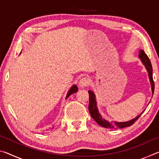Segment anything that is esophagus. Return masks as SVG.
<instances>
[{"instance_id":"1","label":"esophagus","mask_w":159,"mask_h":159,"mask_svg":"<svg viewBox=\"0 0 159 159\" xmlns=\"http://www.w3.org/2000/svg\"><path fill=\"white\" fill-rule=\"evenodd\" d=\"M90 79H88L87 77H84L83 78L80 80L79 81V87L80 88H85V87H87L90 85Z\"/></svg>"}]
</instances>
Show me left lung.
I'll use <instances>...</instances> for the list:
<instances>
[{"label": "left lung", "mask_w": 159, "mask_h": 159, "mask_svg": "<svg viewBox=\"0 0 159 159\" xmlns=\"http://www.w3.org/2000/svg\"><path fill=\"white\" fill-rule=\"evenodd\" d=\"M139 57L142 60V63L144 64L145 67L148 71V74H149V80L151 85H152V93L154 94V81L153 80V75H152V63H151V61L149 58L148 57L147 54L145 53L143 50H140V53L139 55ZM88 93H89V106H88V109H89L90 114L91 116L93 118L95 121L98 123L99 125L102 126V127L107 128H123L125 127H128V126H130L133 124V123L136 121L138 118L140 117L142 115V111L140 114L138 115V116H136L133 119H132L129 121L127 122H116V121H107V120L104 119V118L102 116L101 114L99 113L98 109L97 107V104H96V99H95V95L93 91L88 90Z\"/></svg>", "instance_id": "obj_1"}]
</instances>
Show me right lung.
<instances>
[{
  "label": "right lung",
  "mask_w": 159,
  "mask_h": 159,
  "mask_svg": "<svg viewBox=\"0 0 159 159\" xmlns=\"http://www.w3.org/2000/svg\"><path fill=\"white\" fill-rule=\"evenodd\" d=\"M78 91V87L76 85H73L72 87L70 88V90H69L68 93H67V95L66 97V98H68L71 95V94H73L74 93H76Z\"/></svg>",
  "instance_id": "obj_1"
}]
</instances>
